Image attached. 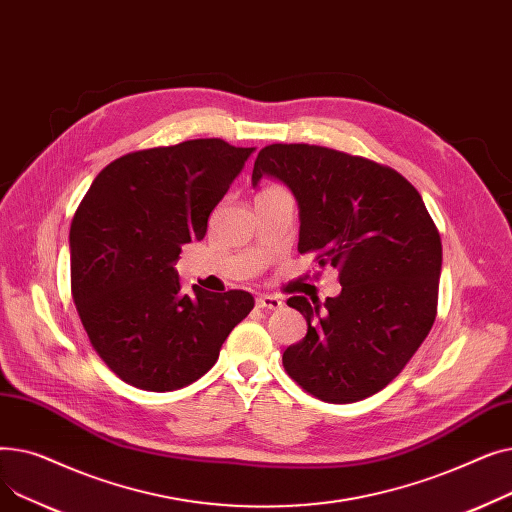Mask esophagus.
<instances>
[{
    "label": "esophagus",
    "mask_w": 512,
    "mask_h": 512,
    "mask_svg": "<svg viewBox=\"0 0 512 512\" xmlns=\"http://www.w3.org/2000/svg\"><path fill=\"white\" fill-rule=\"evenodd\" d=\"M282 299L280 297H274V294H259L257 297V307L259 309H270V311H276V309H282Z\"/></svg>",
    "instance_id": "esophagus-1"
}]
</instances>
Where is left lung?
Returning a JSON list of instances; mask_svg holds the SVG:
<instances>
[{
  "label": "left lung",
  "mask_w": 512,
  "mask_h": 512,
  "mask_svg": "<svg viewBox=\"0 0 512 512\" xmlns=\"http://www.w3.org/2000/svg\"><path fill=\"white\" fill-rule=\"evenodd\" d=\"M263 176L282 180L299 201V253L336 267L342 286L324 307L286 301L307 319V336L282 355L286 373L338 405L380 392L436 321L442 240L432 215L396 170L328 147L267 145L253 182Z\"/></svg>",
  "instance_id": "left-lung-1"
}]
</instances>
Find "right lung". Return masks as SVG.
I'll return each instance as SVG.
<instances>
[{
    "mask_svg": "<svg viewBox=\"0 0 512 512\" xmlns=\"http://www.w3.org/2000/svg\"><path fill=\"white\" fill-rule=\"evenodd\" d=\"M253 147L193 139L107 164L70 226V288L83 328L118 378L149 392L197 382L220 357L251 292L184 294L176 261L203 240L213 207Z\"/></svg>",
    "mask_w": 512,
    "mask_h": 512,
    "instance_id": "1",
    "label": "right lung"
}]
</instances>
